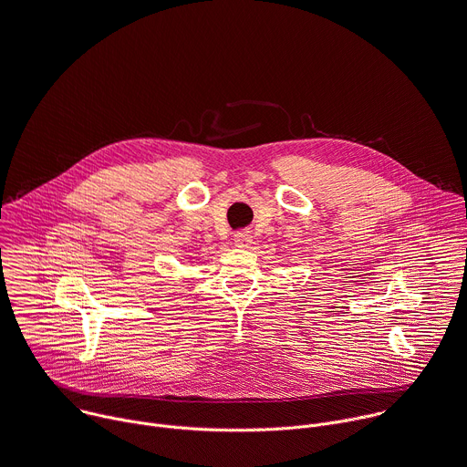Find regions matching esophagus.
Segmentation results:
<instances>
[{
	"label": "esophagus",
	"instance_id": "obj_1",
	"mask_svg": "<svg viewBox=\"0 0 467 467\" xmlns=\"http://www.w3.org/2000/svg\"><path fill=\"white\" fill-rule=\"evenodd\" d=\"M234 243H235V246H239V248H248V246L252 244V235H250L248 232H237V234L234 235Z\"/></svg>",
	"mask_w": 467,
	"mask_h": 467
}]
</instances>
